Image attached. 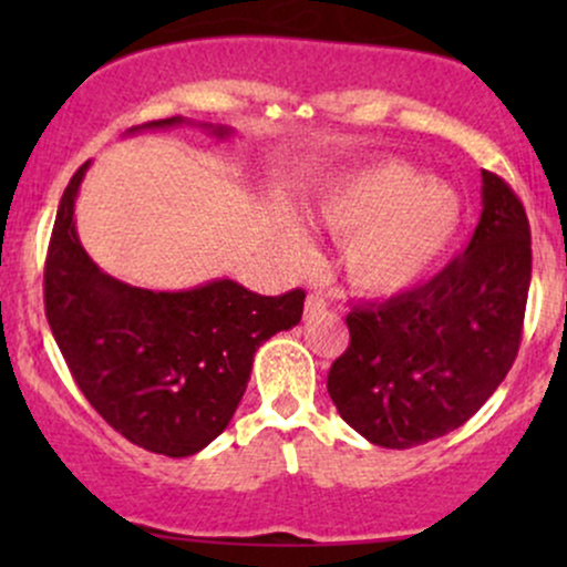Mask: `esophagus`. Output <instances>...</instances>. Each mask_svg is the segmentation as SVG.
Masks as SVG:
<instances>
[{"label":"esophagus","instance_id":"obj_1","mask_svg":"<svg viewBox=\"0 0 567 567\" xmlns=\"http://www.w3.org/2000/svg\"><path fill=\"white\" fill-rule=\"evenodd\" d=\"M324 309H328V301H324V296H320V292H309L306 296V315H317V311Z\"/></svg>","mask_w":567,"mask_h":567}]
</instances>
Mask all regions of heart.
I'll list each match as a JSON object with an SVG mask.
<instances>
[{
    "label": "heart",
    "instance_id": "1",
    "mask_svg": "<svg viewBox=\"0 0 567 567\" xmlns=\"http://www.w3.org/2000/svg\"><path fill=\"white\" fill-rule=\"evenodd\" d=\"M315 218L343 239L341 269L351 288L394 298L445 261L464 226V199L405 159H379L330 181L315 202ZM285 243L301 266L317 261L315 239L298 220L285 226Z\"/></svg>",
    "mask_w": 567,
    "mask_h": 567
}]
</instances>
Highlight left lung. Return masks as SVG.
I'll return each mask as SVG.
<instances>
[{
	"label": "left lung",
	"mask_w": 567,
	"mask_h": 567,
	"mask_svg": "<svg viewBox=\"0 0 567 567\" xmlns=\"http://www.w3.org/2000/svg\"><path fill=\"white\" fill-rule=\"evenodd\" d=\"M528 288L525 207L483 171V213L466 250L426 285L347 317L349 349L328 373L341 419L394 451L464 426L517 357Z\"/></svg>",
	"instance_id": "obj_1"
}]
</instances>
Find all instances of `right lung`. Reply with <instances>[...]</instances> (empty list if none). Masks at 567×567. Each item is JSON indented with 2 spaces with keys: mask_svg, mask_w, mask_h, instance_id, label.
I'll return each mask as SVG.
<instances>
[{
  "mask_svg": "<svg viewBox=\"0 0 567 567\" xmlns=\"http://www.w3.org/2000/svg\"><path fill=\"white\" fill-rule=\"evenodd\" d=\"M197 125L216 141L234 127L186 116L130 127ZM84 162L63 192L44 264V311L58 349L87 402L122 437L152 453L186 458L229 426L250 381L258 347L301 322L303 290L258 296L234 279L188 290L122 282L87 256L74 205Z\"/></svg>",
  "mask_w": 567,
  "mask_h": 567,
  "instance_id": "1",
  "label": "right lung"
}]
</instances>
